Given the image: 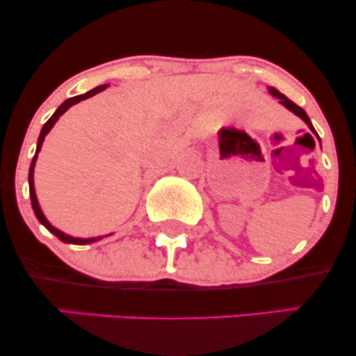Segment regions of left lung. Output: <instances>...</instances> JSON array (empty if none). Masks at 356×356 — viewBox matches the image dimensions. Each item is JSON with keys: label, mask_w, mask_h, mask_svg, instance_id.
Here are the masks:
<instances>
[{"label": "left lung", "mask_w": 356, "mask_h": 356, "mask_svg": "<svg viewBox=\"0 0 356 356\" xmlns=\"http://www.w3.org/2000/svg\"><path fill=\"white\" fill-rule=\"evenodd\" d=\"M269 93H271V95H275L276 99H280V104H281V105H284V107L288 108L289 112H293V113H295V115L300 117L301 120H303L305 124L308 125L309 129H312V132H313V134H316V130H314V127L312 125V120H309V117L306 115V112H305L303 108H301V107H298V105L295 104V102H291V100H289L288 97L283 95V93H280V92H277L276 88L269 87ZM316 136H318V134H316Z\"/></svg>", "instance_id": "1"}]
</instances>
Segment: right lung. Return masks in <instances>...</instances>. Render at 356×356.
<instances>
[{"label":"right lung","instance_id":"1","mask_svg":"<svg viewBox=\"0 0 356 356\" xmlns=\"http://www.w3.org/2000/svg\"><path fill=\"white\" fill-rule=\"evenodd\" d=\"M107 87H108V85H100V87H97V88L90 90V92L83 93V95H76V97H72V99L65 100L63 104H61L60 107L56 108V112L53 113V115H51L50 118H48V122H47V124L43 125L42 132H40V137H38V144H36V152H35V157H33V161H31V165H30V174H28V184H30V197H31V206H33V211H35V216H36V219H38L40 222H42L43 226L47 227V229L51 232V234H55L56 238H58L60 241H63V243H68V244H90V243H95V241L102 239V236H100V238H88V239H83V238H73V236H68V234H65V232H61L60 229H56V227H53L51 224L48 222V219L44 218V214H43V212H42V209H40L38 199H36V194H35L33 172H35L36 157H38V152H40V149H42V145H43L44 136H47V134L50 132V130H51V127L56 124V120H58V118H60L61 115H63V113L67 112V110L70 108L72 105L79 104V102L85 100V99H90V97H93V95H95V93H99V92H104V90L107 88Z\"/></svg>","mask_w":356,"mask_h":356}]
</instances>
